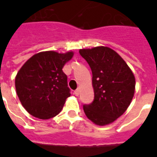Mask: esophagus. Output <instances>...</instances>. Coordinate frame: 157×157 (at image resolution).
Returning <instances> with one entry per match:
<instances>
[{
	"label": "esophagus",
	"mask_w": 157,
	"mask_h": 157,
	"mask_svg": "<svg viewBox=\"0 0 157 157\" xmlns=\"http://www.w3.org/2000/svg\"><path fill=\"white\" fill-rule=\"evenodd\" d=\"M79 94H80V90H79V89L76 90L74 91V94L76 96H79Z\"/></svg>",
	"instance_id": "1"
}]
</instances>
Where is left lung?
<instances>
[{"label":"left lung","mask_w":157,"mask_h":157,"mask_svg":"<svg viewBox=\"0 0 157 157\" xmlns=\"http://www.w3.org/2000/svg\"><path fill=\"white\" fill-rule=\"evenodd\" d=\"M79 53L92 71L94 92L93 103L84 105L89 120L97 125H107L124 114L135 91V77L124 60L107 46L81 49Z\"/></svg>","instance_id":"1"}]
</instances>
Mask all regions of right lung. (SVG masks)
Returning <instances> with one entry per match:
<instances>
[{"instance_id":"1","label":"right lung","mask_w":157,"mask_h":157,"mask_svg":"<svg viewBox=\"0 0 157 157\" xmlns=\"http://www.w3.org/2000/svg\"><path fill=\"white\" fill-rule=\"evenodd\" d=\"M72 51H43L32 56L15 76V89L23 107L33 117L47 120L61 112L71 95L63 68Z\"/></svg>"}]
</instances>
